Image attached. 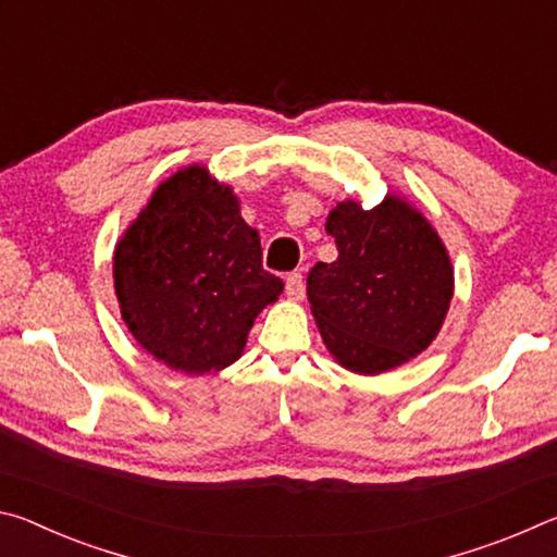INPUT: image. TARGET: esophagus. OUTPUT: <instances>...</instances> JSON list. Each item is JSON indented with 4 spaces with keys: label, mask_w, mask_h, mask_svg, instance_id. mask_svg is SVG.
I'll return each instance as SVG.
<instances>
[{
    "label": "esophagus",
    "mask_w": 557,
    "mask_h": 557,
    "mask_svg": "<svg viewBox=\"0 0 557 557\" xmlns=\"http://www.w3.org/2000/svg\"><path fill=\"white\" fill-rule=\"evenodd\" d=\"M285 292L289 299H305V277H301V272H289L285 277Z\"/></svg>",
    "instance_id": "34e87169"
}]
</instances>
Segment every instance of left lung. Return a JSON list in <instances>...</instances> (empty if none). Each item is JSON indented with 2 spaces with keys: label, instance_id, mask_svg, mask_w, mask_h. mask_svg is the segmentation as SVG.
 I'll use <instances>...</instances> for the list:
<instances>
[{
  "label": "left lung",
  "instance_id": "obj_1",
  "mask_svg": "<svg viewBox=\"0 0 557 557\" xmlns=\"http://www.w3.org/2000/svg\"><path fill=\"white\" fill-rule=\"evenodd\" d=\"M326 233L338 258L309 270L307 297L329 354L375 375L425 351L455 292L447 248L425 215L391 194L371 211L344 201Z\"/></svg>",
  "mask_w": 557,
  "mask_h": 557
}]
</instances>
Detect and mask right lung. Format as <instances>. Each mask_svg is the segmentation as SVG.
<instances>
[{
    "label": "right lung",
    "instance_id": "right-lung-1",
    "mask_svg": "<svg viewBox=\"0 0 557 557\" xmlns=\"http://www.w3.org/2000/svg\"><path fill=\"white\" fill-rule=\"evenodd\" d=\"M112 277L137 344L188 375L238 361L256 317L285 289L262 270L260 235L233 188L199 164L159 184L120 238Z\"/></svg>",
    "mask_w": 557,
    "mask_h": 557
}]
</instances>
